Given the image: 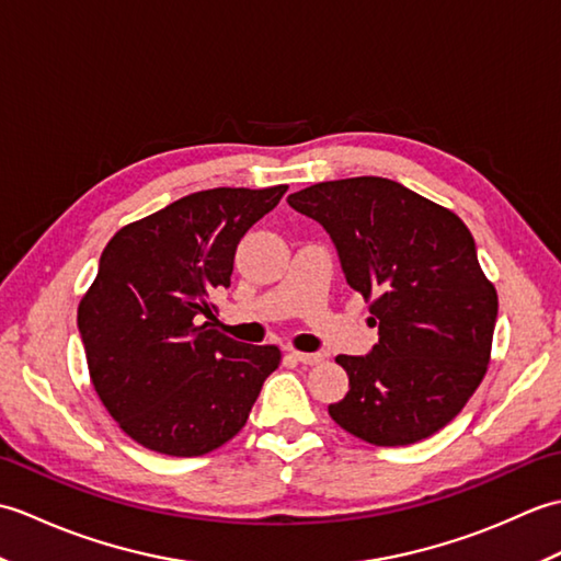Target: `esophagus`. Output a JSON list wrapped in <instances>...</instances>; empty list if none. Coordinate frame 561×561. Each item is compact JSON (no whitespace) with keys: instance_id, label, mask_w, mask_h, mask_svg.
Wrapping results in <instances>:
<instances>
[{"instance_id":"esophagus-1","label":"esophagus","mask_w":561,"mask_h":561,"mask_svg":"<svg viewBox=\"0 0 561 561\" xmlns=\"http://www.w3.org/2000/svg\"><path fill=\"white\" fill-rule=\"evenodd\" d=\"M291 356L296 362L306 364V366H316L323 362V354H318V352H291Z\"/></svg>"}]
</instances>
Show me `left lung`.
<instances>
[{"mask_svg": "<svg viewBox=\"0 0 561 561\" xmlns=\"http://www.w3.org/2000/svg\"><path fill=\"white\" fill-rule=\"evenodd\" d=\"M287 202L330 233L378 328L366 356L335 359L350 392L330 404V416L374 446L436 434L482 383L499 311L468 226L376 175L316 183Z\"/></svg>", "mask_w": 561, "mask_h": 561, "instance_id": "1", "label": "left lung"}]
</instances>
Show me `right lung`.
I'll return each mask as SVG.
<instances>
[{
	"instance_id": "add662e5",
	"label": "right lung",
	"mask_w": 561,
	"mask_h": 561,
	"mask_svg": "<svg viewBox=\"0 0 561 561\" xmlns=\"http://www.w3.org/2000/svg\"><path fill=\"white\" fill-rule=\"evenodd\" d=\"M284 193L287 185L202 190L123 226L105 245L77 325L101 402L145 448L193 458L224 446L279 366L274 344L214 328L211 296L231 284L245 231Z\"/></svg>"
}]
</instances>
